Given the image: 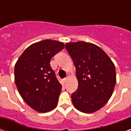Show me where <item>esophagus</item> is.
<instances>
[{
    "instance_id": "34e87169",
    "label": "esophagus",
    "mask_w": 131,
    "mask_h": 131,
    "mask_svg": "<svg viewBox=\"0 0 131 131\" xmlns=\"http://www.w3.org/2000/svg\"><path fill=\"white\" fill-rule=\"evenodd\" d=\"M69 75L67 76V77H66V78L64 79V82H67V79H68V78H69Z\"/></svg>"
}]
</instances>
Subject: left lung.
Listing matches in <instances>:
<instances>
[{
	"mask_svg": "<svg viewBox=\"0 0 131 131\" xmlns=\"http://www.w3.org/2000/svg\"><path fill=\"white\" fill-rule=\"evenodd\" d=\"M76 69L78 90L72 93L75 107L92 113L103 107L112 96L116 83V68L105 51L84 41L65 45Z\"/></svg>",
	"mask_w": 131,
	"mask_h": 131,
	"instance_id": "left-lung-1",
	"label": "left lung"
}]
</instances>
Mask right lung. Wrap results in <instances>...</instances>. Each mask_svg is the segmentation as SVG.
<instances>
[{
    "instance_id": "1",
    "label": "right lung",
    "mask_w": 131,
    "mask_h": 131,
    "mask_svg": "<svg viewBox=\"0 0 131 131\" xmlns=\"http://www.w3.org/2000/svg\"><path fill=\"white\" fill-rule=\"evenodd\" d=\"M64 47L56 41H41L27 47L15 64V82L19 94L37 112L45 113L57 105L62 85L49 62Z\"/></svg>"
}]
</instances>
